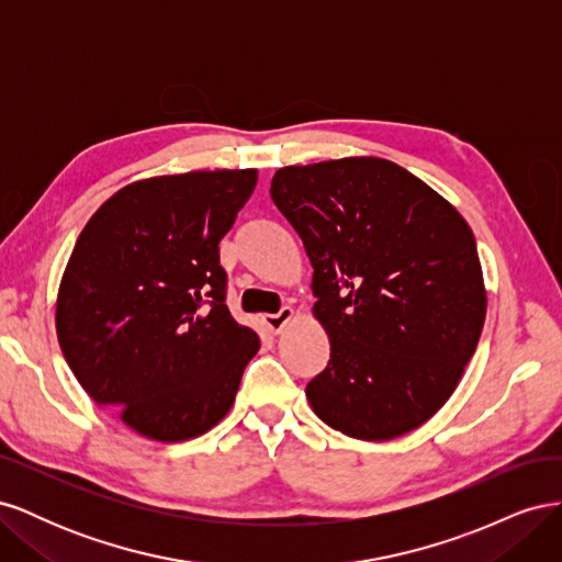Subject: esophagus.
I'll return each mask as SVG.
<instances>
[{
	"label": "esophagus",
	"mask_w": 562,
	"mask_h": 562,
	"mask_svg": "<svg viewBox=\"0 0 562 562\" xmlns=\"http://www.w3.org/2000/svg\"><path fill=\"white\" fill-rule=\"evenodd\" d=\"M293 316H295V310H293V307H281L279 314H265V316H262V323H265V328H267L269 333L279 335V333L288 326V323L293 321Z\"/></svg>",
	"instance_id": "obj_1"
}]
</instances>
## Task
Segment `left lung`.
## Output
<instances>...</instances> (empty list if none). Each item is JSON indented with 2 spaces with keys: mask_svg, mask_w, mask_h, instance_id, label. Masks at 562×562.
Instances as JSON below:
<instances>
[{
  "mask_svg": "<svg viewBox=\"0 0 562 562\" xmlns=\"http://www.w3.org/2000/svg\"><path fill=\"white\" fill-rule=\"evenodd\" d=\"M271 199L314 267L330 361L304 394L335 431L391 440L452 396L479 347L485 283L467 220L394 161L285 166Z\"/></svg>",
  "mask_w": 562,
  "mask_h": 562,
  "instance_id": "1",
  "label": "left lung"
}]
</instances>
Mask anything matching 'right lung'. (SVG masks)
<instances>
[{"mask_svg":"<svg viewBox=\"0 0 562 562\" xmlns=\"http://www.w3.org/2000/svg\"><path fill=\"white\" fill-rule=\"evenodd\" d=\"M255 184V168L131 182L67 260L56 300L65 361L145 438L180 443L213 429L260 349L227 310L217 248Z\"/></svg>","mask_w":562,"mask_h":562,"instance_id":"1","label":"right lung"}]
</instances>
